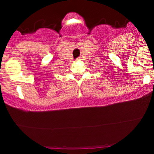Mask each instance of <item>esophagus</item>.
Listing matches in <instances>:
<instances>
[{"label":"esophagus","mask_w":154,"mask_h":154,"mask_svg":"<svg viewBox=\"0 0 154 154\" xmlns=\"http://www.w3.org/2000/svg\"><path fill=\"white\" fill-rule=\"evenodd\" d=\"M77 61H79V60H80V58H78V59H77Z\"/></svg>","instance_id":"34e87169"}]
</instances>
